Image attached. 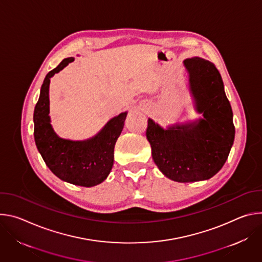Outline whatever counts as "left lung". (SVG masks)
<instances>
[{
    "mask_svg": "<svg viewBox=\"0 0 262 262\" xmlns=\"http://www.w3.org/2000/svg\"><path fill=\"white\" fill-rule=\"evenodd\" d=\"M189 71L196 108L203 119L163 129L148 119L146 130L152 159L168 178L178 182L204 180L228 159L235 127L222 77L213 63L194 57L183 61Z\"/></svg>",
    "mask_w": 262,
    "mask_h": 262,
    "instance_id": "left-lung-1",
    "label": "left lung"
}]
</instances>
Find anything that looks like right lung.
<instances>
[{"instance_id":"add662e5","label":"right lung","mask_w":262,"mask_h":262,"mask_svg":"<svg viewBox=\"0 0 262 262\" xmlns=\"http://www.w3.org/2000/svg\"><path fill=\"white\" fill-rule=\"evenodd\" d=\"M73 60L64 59L47 74L34 110V139L45 163L57 177L89 188L102 182L110 174L114 163L115 143L122 132L127 113L111 119L100 133L87 141L59 138L49 116L50 79Z\"/></svg>"}]
</instances>
